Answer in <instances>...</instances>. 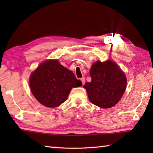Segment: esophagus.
I'll return each instance as SVG.
<instances>
[{"instance_id": "obj_1", "label": "esophagus", "mask_w": 153, "mask_h": 153, "mask_svg": "<svg viewBox=\"0 0 153 153\" xmlns=\"http://www.w3.org/2000/svg\"><path fill=\"white\" fill-rule=\"evenodd\" d=\"M81 81L82 82V84L84 85L85 84V77H82V78H81Z\"/></svg>"}]
</instances>
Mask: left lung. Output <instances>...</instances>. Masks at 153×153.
<instances>
[{"label": "left lung", "instance_id": "1", "mask_svg": "<svg viewBox=\"0 0 153 153\" xmlns=\"http://www.w3.org/2000/svg\"><path fill=\"white\" fill-rule=\"evenodd\" d=\"M92 80L86 82L90 101L101 108H111L120 101L126 88L125 74L117 64L108 60L104 63L97 61L90 68Z\"/></svg>", "mask_w": 153, "mask_h": 153}]
</instances>
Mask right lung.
I'll list each match as a JSON object with an SVG mask.
<instances>
[{
	"label": "right lung",
	"mask_w": 153,
	"mask_h": 153,
	"mask_svg": "<svg viewBox=\"0 0 153 153\" xmlns=\"http://www.w3.org/2000/svg\"><path fill=\"white\" fill-rule=\"evenodd\" d=\"M73 72L57 60L44 62L31 75L30 86L33 95L41 104L56 107L64 102L72 88L81 86Z\"/></svg>",
	"instance_id": "1"
}]
</instances>
